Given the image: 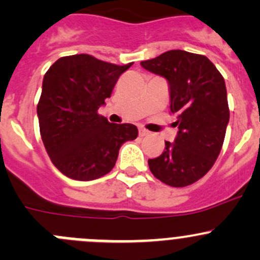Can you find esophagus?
<instances>
[{
  "instance_id": "obj_1",
  "label": "esophagus",
  "mask_w": 260,
  "mask_h": 260,
  "mask_svg": "<svg viewBox=\"0 0 260 260\" xmlns=\"http://www.w3.org/2000/svg\"><path fill=\"white\" fill-rule=\"evenodd\" d=\"M148 135V131H146L145 128H140V137H145Z\"/></svg>"
}]
</instances>
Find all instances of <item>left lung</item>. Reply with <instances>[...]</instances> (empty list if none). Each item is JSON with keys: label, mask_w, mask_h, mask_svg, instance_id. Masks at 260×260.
Instances as JSON below:
<instances>
[{"label": "left lung", "mask_w": 260, "mask_h": 260, "mask_svg": "<svg viewBox=\"0 0 260 260\" xmlns=\"http://www.w3.org/2000/svg\"><path fill=\"white\" fill-rule=\"evenodd\" d=\"M141 65L167 80L179 128L174 142L165 141L161 156L148 159L149 170L172 187L191 185L208 174L224 143L229 123L224 78L208 57L183 50H170Z\"/></svg>", "instance_id": "1"}]
</instances>
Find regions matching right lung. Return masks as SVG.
<instances>
[{"label":"right lung","mask_w":260,"mask_h":260,"mask_svg":"<svg viewBox=\"0 0 260 260\" xmlns=\"http://www.w3.org/2000/svg\"><path fill=\"white\" fill-rule=\"evenodd\" d=\"M115 65L88 54L60 57L44 75L38 104L41 138L65 176L91 181L112 171L120 146L137 138L135 124H114L98 114L120 74Z\"/></svg>","instance_id":"right-lung-1"}]
</instances>
